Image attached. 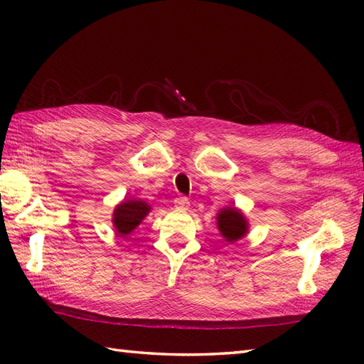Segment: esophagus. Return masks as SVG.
Listing matches in <instances>:
<instances>
[{
	"label": "esophagus",
	"instance_id": "1",
	"mask_svg": "<svg viewBox=\"0 0 364 364\" xmlns=\"http://www.w3.org/2000/svg\"><path fill=\"white\" fill-rule=\"evenodd\" d=\"M175 206L178 208V210H188L189 200L186 197H178V198H175Z\"/></svg>",
	"mask_w": 364,
	"mask_h": 364
}]
</instances>
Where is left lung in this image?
<instances>
[{
	"instance_id": "left-lung-1",
	"label": "left lung",
	"mask_w": 364,
	"mask_h": 364,
	"mask_svg": "<svg viewBox=\"0 0 364 364\" xmlns=\"http://www.w3.org/2000/svg\"><path fill=\"white\" fill-rule=\"evenodd\" d=\"M215 223L222 237L227 242L233 244L249 233V220L245 214L236 206H225L215 214Z\"/></svg>"
}]
</instances>
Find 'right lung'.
Returning <instances> with one entry per match:
<instances>
[{
    "mask_svg": "<svg viewBox=\"0 0 364 364\" xmlns=\"http://www.w3.org/2000/svg\"><path fill=\"white\" fill-rule=\"evenodd\" d=\"M151 213V206L141 198H127L114 208L112 225L115 233L122 237L128 235L141 225L142 220Z\"/></svg>",
    "mask_w": 364,
    "mask_h": 364,
    "instance_id": "1",
    "label": "right lung"
}]
</instances>
